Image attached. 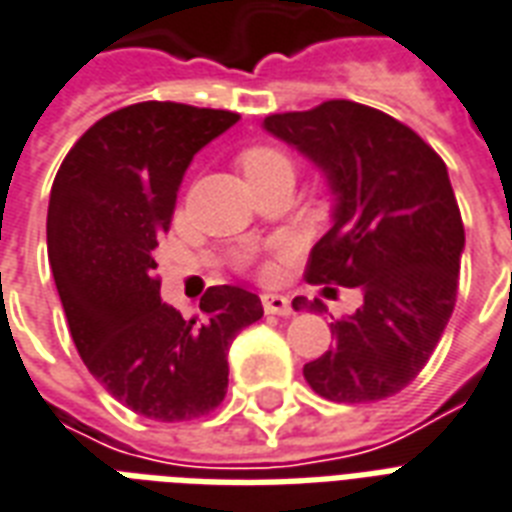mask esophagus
Here are the masks:
<instances>
[{
	"label": "esophagus",
	"instance_id": "esophagus-1",
	"mask_svg": "<svg viewBox=\"0 0 512 512\" xmlns=\"http://www.w3.org/2000/svg\"><path fill=\"white\" fill-rule=\"evenodd\" d=\"M261 305H264V313L270 315H291L294 307H291V299L283 297V294H261Z\"/></svg>",
	"mask_w": 512,
	"mask_h": 512
}]
</instances>
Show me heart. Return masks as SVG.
Here are the masks:
<instances>
[{
    "instance_id": "obj_1",
    "label": "heart",
    "mask_w": 512,
    "mask_h": 512,
    "mask_svg": "<svg viewBox=\"0 0 512 512\" xmlns=\"http://www.w3.org/2000/svg\"><path fill=\"white\" fill-rule=\"evenodd\" d=\"M240 164L248 178H253V175H270V172H291V161L278 148H251V151L242 153Z\"/></svg>"
}]
</instances>
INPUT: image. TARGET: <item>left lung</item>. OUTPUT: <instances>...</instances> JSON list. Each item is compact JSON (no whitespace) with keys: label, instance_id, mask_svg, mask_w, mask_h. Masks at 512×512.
Returning a JSON list of instances; mask_svg holds the SVG:
<instances>
[{"label":"left lung","instance_id":"1","mask_svg":"<svg viewBox=\"0 0 512 512\" xmlns=\"http://www.w3.org/2000/svg\"><path fill=\"white\" fill-rule=\"evenodd\" d=\"M261 126L302 153L332 194V226L310 251L307 280L361 291L305 380L332 402L391 397L424 370L456 305L464 226L448 167L413 129L348 99ZM302 307L324 302L294 299Z\"/></svg>","mask_w":512,"mask_h":512}]
</instances>
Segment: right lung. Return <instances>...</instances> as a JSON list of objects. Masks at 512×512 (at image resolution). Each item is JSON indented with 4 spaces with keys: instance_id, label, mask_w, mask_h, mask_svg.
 <instances>
[{
    "instance_id": "obj_1",
    "label": "right lung",
    "mask_w": 512,
    "mask_h": 512,
    "mask_svg": "<svg viewBox=\"0 0 512 512\" xmlns=\"http://www.w3.org/2000/svg\"><path fill=\"white\" fill-rule=\"evenodd\" d=\"M229 110L140 102L105 115L67 153L48 205V259L80 359L121 405L156 421L218 407L229 345L264 315L240 286H213L202 313L161 302L156 248L188 164L232 129Z\"/></svg>"
}]
</instances>
